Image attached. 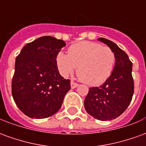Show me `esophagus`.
I'll list each match as a JSON object with an SVG mask.
<instances>
[{
	"mask_svg": "<svg viewBox=\"0 0 146 146\" xmlns=\"http://www.w3.org/2000/svg\"><path fill=\"white\" fill-rule=\"evenodd\" d=\"M70 85H71V88H76V87L78 86V84H76V83H75L74 81H71Z\"/></svg>",
	"mask_w": 146,
	"mask_h": 146,
	"instance_id": "esophagus-1",
	"label": "esophagus"
}]
</instances>
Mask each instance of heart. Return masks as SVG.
<instances>
[{
  "instance_id": "1",
  "label": "heart",
  "mask_w": 146,
  "mask_h": 146,
  "mask_svg": "<svg viewBox=\"0 0 146 146\" xmlns=\"http://www.w3.org/2000/svg\"><path fill=\"white\" fill-rule=\"evenodd\" d=\"M116 62L114 51L107 46L92 41L71 45L68 54L59 51L56 64L62 75L69 76L76 70L83 82L90 86L99 85L109 78Z\"/></svg>"
}]
</instances>
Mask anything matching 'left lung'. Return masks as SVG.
Segmentation results:
<instances>
[{
	"label": "left lung",
	"mask_w": 146,
	"mask_h": 146,
	"mask_svg": "<svg viewBox=\"0 0 146 146\" xmlns=\"http://www.w3.org/2000/svg\"><path fill=\"white\" fill-rule=\"evenodd\" d=\"M115 53L116 62L110 76L100 87L89 88L84 100L88 114L102 121L116 119L128 107L134 94L132 62L117 45L106 38L98 39Z\"/></svg>",
	"instance_id": "left-lung-1"
}]
</instances>
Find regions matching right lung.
<instances>
[{"label":"right lung","mask_w":146,"mask_h":146,"mask_svg":"<svg viewBox=\"0 0 146 146\" xmlns=\"http://www.w3.org/2000/svg\"><path fill=\"white\" fill-rule=\"evenodd\" d=\"M65 45L62 40L41 36L25 45L16 57L11 93L19 109L30 118L57 113L70 90V80L61 76L56 64Z\"/></svg>","instance_id":"obj_1"}]
</instances>
